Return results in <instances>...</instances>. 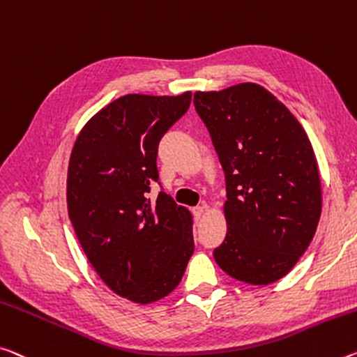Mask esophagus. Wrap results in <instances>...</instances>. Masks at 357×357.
<instances>
[{"mask_svg":"<svg viewBox=\"0 0 357 357\" xmlns=\"http://www.w3.org/2000/svg\"><path fill=\"white\" fill-rule=\"evenodd\" d=\"M203 211H205V206H195V208H192V213H194V218H195L197 222H199V220L202 219Z\"/></svg>","mask_w":357,"mask_h":357,"instance_id":"34e87169","label":"esophagus"}]
</instances>
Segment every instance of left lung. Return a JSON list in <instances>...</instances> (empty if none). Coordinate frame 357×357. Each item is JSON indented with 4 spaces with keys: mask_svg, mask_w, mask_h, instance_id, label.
Returning a JSON list of instances; mask_svg holds the SVG:
<instances>
[{
    "mask_svg": "<svg viewBox=\"0 0 357 357\" xmlns=\"http://www.w3.org/2000/svg\"><path fill=\"white\" fill-rule=\"evenodd\" d=\"M225 173L227 235L213 252L231 278L281 280L318 227L322 190L313 146L296 116L254 82L194 93Z\"/></svg>",
    "mask_w": 357,
    "mask_h": 357,
    "instance_id": "obj_1",
    "label": "left lung"
}]
</instances>
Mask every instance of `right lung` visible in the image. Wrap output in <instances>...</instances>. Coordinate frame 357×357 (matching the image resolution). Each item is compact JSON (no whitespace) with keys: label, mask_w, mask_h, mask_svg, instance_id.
<instances>
[{"label":"right lung","mask_w":357,"mask_h":357,"mask_svg":"<svg viewBox=\"0 0 357 357\" xmlns=\"http://www.w3.org/2000/svg\"><path fill=\"white\" fill-rule=\"evenodd\" d=\"M190 98L123 95L89 119L71 151L66 203L77 240L105 284L139 305L176 289L194 252L189 209L165 192L146 199L158 141Z\"/></svg>","instance_id":"obj_1"}]
</instances>
